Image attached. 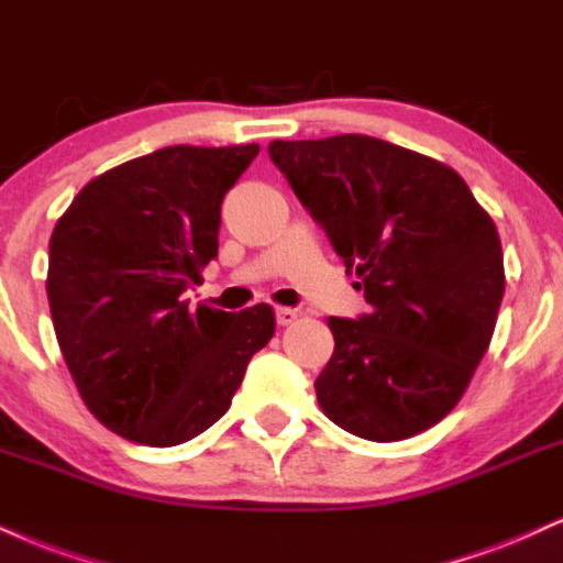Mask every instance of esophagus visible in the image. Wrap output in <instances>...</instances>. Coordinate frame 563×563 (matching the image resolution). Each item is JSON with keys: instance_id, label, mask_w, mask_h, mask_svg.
Returning a JSON list of instances; mask_svg holds the SVG:
<instances>
[{"instance_id": "esophagus-1", "label": "esophagus", "mask_w": 563, "mask_h": 563, "mask_svg": "<svg viewBox=\"0 0 563 563\" xmlns=\"http://www.w3.org/2000/svg\"><path fill=\"white\" fill-rule=\"evenodd\" d=\"M297 321V310L292 308H276V323L279 327H289V323Z\"/></svg>"}]
</instances>
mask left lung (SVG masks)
<instances>
[{"mask_svg": "<svg viewBox=\"0 0 563 563\" xmlns=\"http://www.w3.org/2000/svg\"><path fill=\"white\" fill-rule=\"evenodd\" d=\"M268 155L372 306L329 319L323 413L374 442L434 427L493 340L506 289L493 218L453 168L374 136L271 142Z\"/></svg>", "mask_w": 563, "mask_h": 563, "instance_id": "obj_1", "label": "left lung"}]
</instances>
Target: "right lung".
Returning <instances> with one entry per match:
<instances>
[{"label": "right lung", "mask_w": 563, "mask_h": 563, "mask_svg": "<svg viewBox=\"0 0 563 563\" xmlns=\"http://www.w3.org/2000/svg\"><path fill=\"white\" fill-rule=\"evenodd\" d=\"M257 144L163 147L91 178L49 240L52 323L97 421L139 445H181L229 411L274 336L266 302L240 313L181 300L218 255L221 202Z\"/></svg>", "instance_id": "1"}]
</instances>
